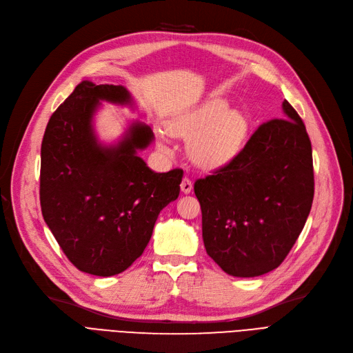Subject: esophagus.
<instances>
[{
  "instance_id": "esophagus-1",
  "label": "esophagus",
  "mask_w": 353,
  "mask_h": 353,
  "mask_svg": "<svg viewBox=\"0 0 353 353\" xmlns=\"http://www.w3.org/2000/svg\"><path fill=\"white\" fill-rule=\"evenodd\" d=\"M180 189H181V192H183L184 194H189V193L192 192V189H193V183H192V180H190V179H188V177H184V179L181 180Z\"/></svg>"
}]
</instances>
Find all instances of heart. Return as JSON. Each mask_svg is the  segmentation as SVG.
<instances>
[{
    "label": "heart",
    "mask_w": 353,
    "mask_h": 353,
    "mask_svg": "<svg viewBox=\"0 0 353 353\" xmlns=\"http://www.w3.org/2000/svg\"><path fill=\"white\" fill-rule=\"evenodd\" d=\"M167 130L156 133L157 148L164 154L173 153L170 135L189 140L188 153L201 169H219L230 163L248 140L250 121L239 108H229L223 99H210L167 123Z\"/></svg>",
    "instance_id": "b5f03b06"
}]
</instances>
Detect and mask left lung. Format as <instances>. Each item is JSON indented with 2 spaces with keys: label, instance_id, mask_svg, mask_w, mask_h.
<instances>
[{
  "label": "left lung",
  "instance_id": "1",
  "mask_svg": "<svg viewBox=\"0 0 353 353\" xmlns=\"http://www.w3.org/2000/svg\"><path fill=\"white\" fill-rule=\"evenodd\" d=\"M282 110L285 119L259 125L229 164L194 183L206 252L230 276L276 269L310 213V140L288 100Z\"/></svg>",
  "mask_w": 353,
  "mask_h": 353
}]
</instances>
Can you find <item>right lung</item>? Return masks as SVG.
I'll use <instances>...</instances> for the list:
<instances>
[{"mask_svg":"<svg viewBox=\"0 0 353 353\" xmlns=\"http://www.w3.org/2000/svg\"><path fill=\"white\" fill-rule=\"evenodd\" d=\"M101 101L137 110L123 85L81 81L51 116L41 144L40 201L44 221L79 270L114 276L150 242L160 212L180 193L183 170L156 173L139 156L152 127L130 121L113 143L100 141Z\"/></svg>","mask_w":353,"mask_h":353,"instance_id":"obj_1","label":"right lung"}]
</instances>
